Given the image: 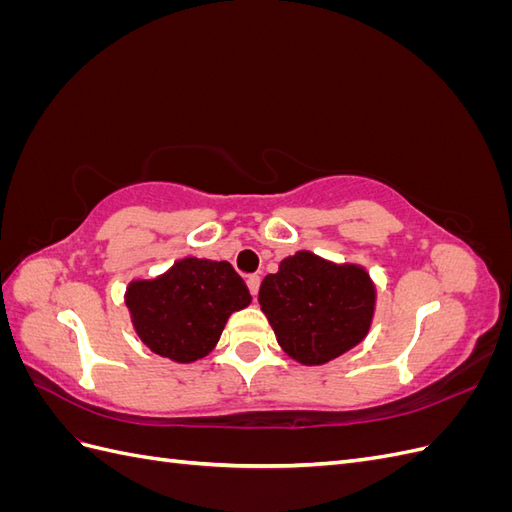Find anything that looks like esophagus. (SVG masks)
Masks as SVG:
<instances>
[{
	"label": "esophagus",
	"mask_w": 512,
	"mask_h": 512,
	"mask_svg": "<svg viewBox=\"0 0 512 512\" xmlns=\"http://www.w3.org/2000/svg\"><path fill=\"white\" fill-rule=\"evenodd\" d=\"M247 288H250V292L256 297L258 290H260V277L258 275H247Z\"/></svg>",
	"instance_id": "obj_1"
}]
</instances>
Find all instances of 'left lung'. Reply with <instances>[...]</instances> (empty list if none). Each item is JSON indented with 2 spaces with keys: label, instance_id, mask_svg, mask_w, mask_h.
<instances>
[{
  "label": "left lung",
  "instance_id": "1",
  "mask_svg": "<svg viewBox=\"0 0 512 512\" xmlns=\"http://www.w3.org/2000/svg\"><path fill=\"white\" fill-rule=\"evenodd\" d=\"M258 301L284 352L303 365H322L367 335L376 290L361 267L297 252L262 280Z\"/></svg>",
  "mask_w": 512,
  "mask_h": 512
}]
</instances>
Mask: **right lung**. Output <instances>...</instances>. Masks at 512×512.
Returning a JSON list of instances; mask_svg holds the SVG:
<instances>
[{"label":"right lung","instance_id":"right-lung-1","mask_svg":"<svg viewBox=\"0 0 512 512\" xmlns=\"http://www.w3.org/2000/svg\"><path fill=\"white\" fill-rule=\"evenodd\" d=\"M252 297L230 262L183 258L149 282H132L126 305L138 337L160 356L192 363L207 356L228 316Z\"/></svg>","mask_w":512,"mask_h":512}]
</instances>
